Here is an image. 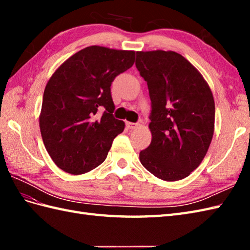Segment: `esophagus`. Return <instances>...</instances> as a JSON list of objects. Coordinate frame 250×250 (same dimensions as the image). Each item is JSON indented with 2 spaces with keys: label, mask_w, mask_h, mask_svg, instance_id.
I'll return each mask as SVG.
<instances>
[{
  "label": "esophagus",
  "mask_w": 250,
  "mask_h": 250,
  "mask_svg": "<svg viewBox=\"0 0 250 250\" xmlns=\"http://www.w3.org/2000/svg\"><path fill=\"white\" fill-rule=\"evenodd\" d=\"M126 126H128V129H130V130H134L136 128H139L140 125L133 124V122H126Z\"/></svg>",
  "instance_id": "34e87169"
}]
</instances>
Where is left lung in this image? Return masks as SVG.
<instances>
[{"label":"left lung","mask_w":250,"mask_h":250,"mask_svg":"<svg viewBox=\"0 0 250 250\" xmlns=\"http://www.w3.org/2000/svg\"><path fill=\"white\" fill-rule=\"evenodd\" d=\"M135 65L151 100V143L140 152V161L166 182L184 179L203 161L213 140V92L202 74L175 51H137Z\"/></svg>","instance_id":"8db88e82"}]
</instances>
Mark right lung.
I'll list each match as a JSON object with an SVG mask.
<instances>
[{
    "label": "right lung",
    "mask_w": 250,
    "mask_h": 250,
    "mask_svg": "<svg viewBox=\"0 0 250 250\" xmlns=\"http://www.w3.org/2000/svg\"><path fill=\"white\" fill-rule=\"evenodd\" d=\"M135 51L89 46L68 58L47 83L40 114L46 150L68 174L92 171L107 157L125 122L114 118L110 86L134 64ZM105 108L101 120L94 115Z\"/></svg>",
    "instance_id": "right-lung-1"
}]
</instances>
